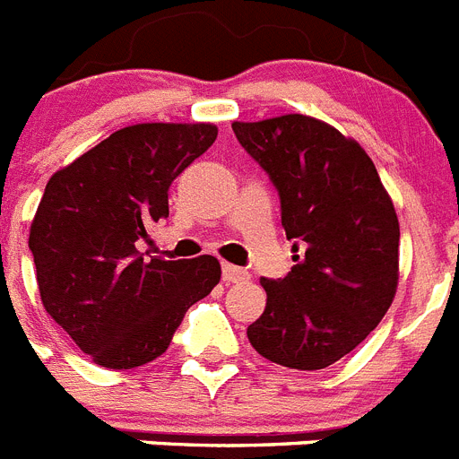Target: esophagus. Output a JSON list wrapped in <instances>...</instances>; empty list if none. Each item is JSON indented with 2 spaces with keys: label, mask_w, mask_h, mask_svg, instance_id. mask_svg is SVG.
I'll return each instance as SVG.
<instances>
[{
  "label": "esophagus",
  "mask_w": 459,
  "mask_h": 459,
  "mask_svg": "<svg viewBox=\"0 0 459 459\" xmlns=\"http://www.w3.org/2000/svg\"><path fill=\"white\" fill-rule=\"evenodd\" d=\"M250 278V273L246 269H238V266H234V264H222V280H225L227 285H230V282H243V280H248Z\"/></svg>",
  "instance_id": "esophagus-1"
}]
</instances>
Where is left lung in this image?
Masks as SVG:
<instances>
[{
	"instance_id": "left-lung-1",
	"label": "left lung",
	"mask_w": 459,
	"mask_h": 459,
	"mask_svg": "<svg viewBox=\"0 0 459 459\" xmlns=\"http://www.w3.org/2000/svg\"><path fill=\"white\" fill-rule=\"evenodd\" d=\"M241 147L271 177L294 262L262 278L266 307L248 326L257 354L322 370L356 350L391 307L400 280V222L359 142L315 117L234 121Z\"/></svg>"
}]
</instances>
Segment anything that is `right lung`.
Listing matches in <instances>:
<instances>
[{
  "instance_id": "1",
  "label": "right lung",
  "mask_w": 459,
  "mask_h": 459,
  "mask_svg": "<svg viewBox=\"0 0 459 459\" xmlns=\"http://www.w3.org/2000/svg\"><path fill=\"white\" fill-rule=\"evenodd\" d=\"M218 137L213 124H135L56 169L30 227L46 312L100 368L158 359L221 262L142 257L137 241L169 216L172 181Z\"/></svg>"
}]
</instances>
